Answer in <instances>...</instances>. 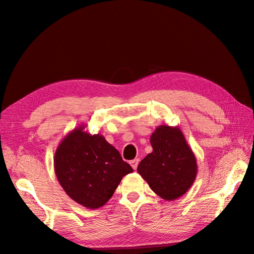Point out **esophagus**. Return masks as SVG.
Returning a JSON list of instances; mask_svg holds the SVG:
<instances>
[{"label": "esophagus", "instance_id": "esophagus-1", "mask_svg": "<svg viewBox=\"0 0 254 254\" xmlns=\"http://www.w3.org/2000/svg\"><path fill=\"white\" fill-rule=\"evenodd\" d=\"M138 159H133V160H131L130 161V164H131V166H132V168L134 169V170H136V168H137V166H138Z\"/></svg>", "mask_w": 254, "mask_h": 254}]
</instances>
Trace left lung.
<instances>
[{"instance_id":"obj_1","label":"left lung","mask_w":254,"mask_h":254,"mask_svg":"<svg viewBox=\"0 0 254 254\" xmlns=\"http://www.w3.org/2000/svg\"><path fill=\"white\" fill-rule=\"evenodd\" d=\"M153 152L137 166L149 188L166 201L188 192L197 174L196 158L179 127L163 124L150 135Z\"/></svg>"}]
</instances>
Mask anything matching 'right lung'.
Masks as SVG:
<instances>
[{
	"label": "right lung",
	"instance_id": "1",
	"mask_svg": "<svg viewBox=\"0 0 254 254\" xmlns=\"http://www.w3.org/2000/svg\"><path fill=\"white\" fill-rule=\"evenodd\" d=\"M79 126L66 134L55 154V171L63 190L84 207L96 209L109 201L122 178L133 171L101 134Z\"/></svg>",
	"mask_w": 254,
	"mask_h": 254
}]
</instances>
